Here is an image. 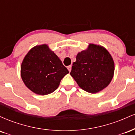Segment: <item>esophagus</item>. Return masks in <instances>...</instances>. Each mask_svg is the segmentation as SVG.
I'll return each instance as SVG.
<instances>
[{
  "mask_svg": "<svg viewBox=\"0 0 135 135\" xmlns=\"http://www.w3.org/2000/svg\"><path fill=\"white\" fill-rule=\"evenodd\" d=\"M67 69H68V70H69V71L70 72V71H71V70H72V66L71 65H70V66H69L67 67Z\"/></svg>",
  "mask_w": 135,
  "mask_h": 135,
  "instance_id": "obj_1",
  "label": "esophagus"
}]
</instances>
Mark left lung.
<instances>
[{"label": "left lung", "instance_id": "obj_1", "mask_svg": "<svg viewBox=\"0 0 135 135\" xmlns=\"http://www.w3.org/2000/svg\"><path fill=\"white\" fill-rule=\"evenodd\" d=\"M114 73L110 54L103 46L90 44L87 49L77 54L70 75L83 90L97 93L108 86Z\"/></svg>", "mask_w": 135, "mask_h": 135}]
</instances>
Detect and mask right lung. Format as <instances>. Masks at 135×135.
<instances>
[{"instance_id":"right-lung-1","label":"right lung","mask_w":135,"mask_h":135,"mask_svg":"<svg viewBox=\"0 0 135 135\" xmlns=\"http://www.w3.org/2000/svg\"><path fill=\"white\" fill-rule=\"evenodd\" d=\"M69 73L58 56L46 44L32 48L21 66L23 83L32 92L40 95L54 92Z\"/></svg>"}]
</instances>
